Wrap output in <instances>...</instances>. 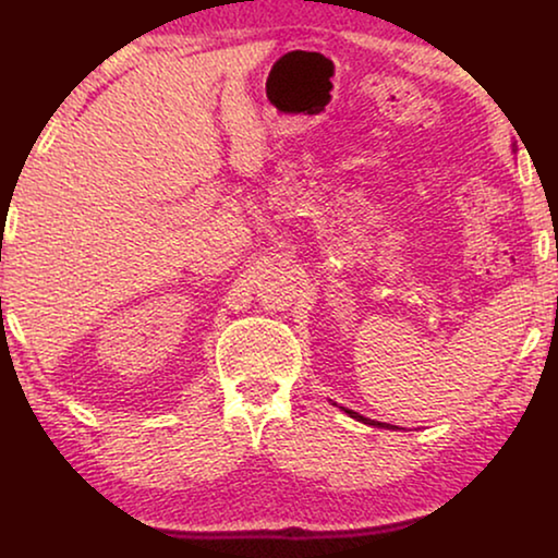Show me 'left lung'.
<instances>
[{"mask_svg":"<svg viewBox=\"0 0 558 558\" xmlns=\"http://www.w3.org/2000/svg\"><path fill=\"white\" fill-rule=\"evenodd\" d=\"M342 411H345V414L350 416V418H355V422H363V424H368V426H378V429H393L391 424H380V422H373V418H365V416H361L357 414V411H353V409H345V407H340Z\"/></svg>","mask_w":558,"mask_h":558,"instance_id":"8db88e82","label":"left lung"}]
</instances>
